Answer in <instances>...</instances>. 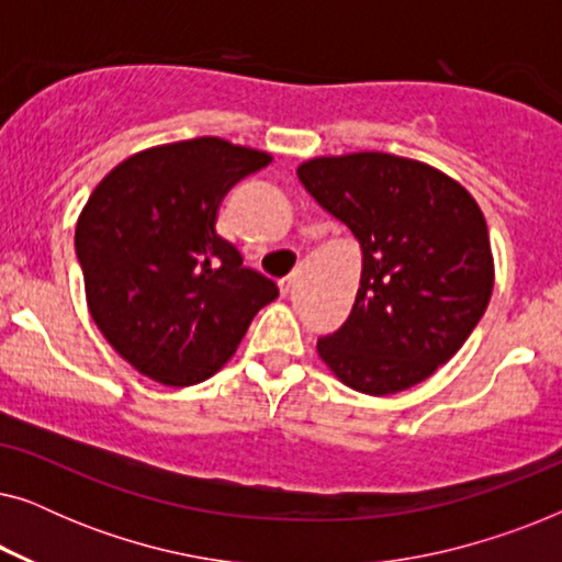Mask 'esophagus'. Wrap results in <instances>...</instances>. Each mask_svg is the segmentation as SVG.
<instances>
[{
	"mask_svg": "<svg viewBox=\"0 0 562 562\" xmlns=\"http://www.w3.org/2000/svg\"><path fill=\"white\" fill-rule=\"evenodd\" d=\"M294 276H289V279H283V281H279V291H281V296H289L291 294V289H294Z\"/></svg>",
	"mask_w": 562,
	"mask_h": 562,
	"instance_id": "1",
	"label": "esophagus"
}]
</instances>
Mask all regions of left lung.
I'll return each instance as SVG.
<instances>
[{
	"instance_id": "left-lung-1",
	"label": "left lung",
	"mask_w": 562,
	"mask_h": 562,
	"mask_svg": "<svg viewBox=\"0 0 562 562\" xmlns=\"http://www.w3.org/2000/svg\"><path fill=\"white\" fill-rule=\"evenodd\" d=\"M296 176L363 258L350 317L317 342L319 358L368 396L429 379L463 348L494 291L479 202L440 168L379 150L310 158Z\"/></svg>"
}]
</instances>
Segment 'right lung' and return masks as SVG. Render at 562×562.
<instances>
[{
  "label": "right lung",
  "mask_w": 562,
  "mask_h": 562,
  "mask_svg": "<svg viewBox=\"0 0 562 562\" xmlns=\"http://www.w3.org/2000/svg\"><path fill=\"white\" fill-rule=\"evenodd\" d=\"M271 160L194 137L135 153L91 191L76 222L89 314L135 371L164 386L206 381L279 296L214 229L227 191Z\"/></svg>",
  "instance_id": "right-lung-1"
}]
</instances>
